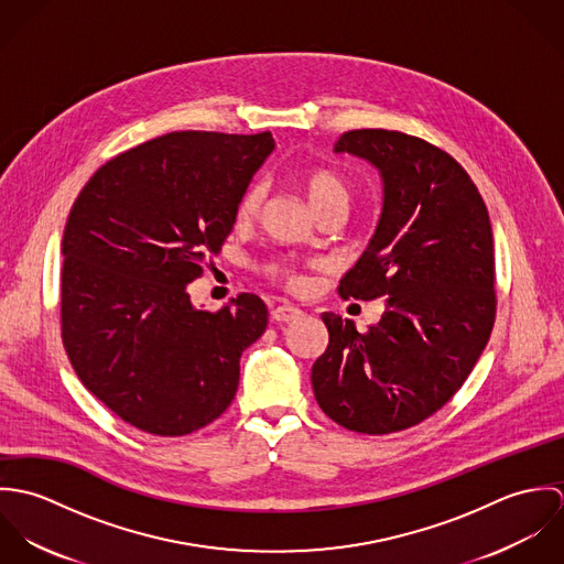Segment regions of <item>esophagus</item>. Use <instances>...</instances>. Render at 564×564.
<instances>
[{
  "mask_svg": "<svg viewBox=\"0 0 564 564\" xmlns=\"http://www.w3.org/2000/svg\"><path fill=\"white\" fill-rule=\"evenodd\" d=\"M302 315H304V313H302L297 306H291V304H282V306H275V308L271 311V317L280 323L295 322V319H300Z\"/></svg>",
  "mask_w": 564,
  "mask_h": 564,
  "instance_id": "1",
  "label": "esophagus"
}]
</instances>
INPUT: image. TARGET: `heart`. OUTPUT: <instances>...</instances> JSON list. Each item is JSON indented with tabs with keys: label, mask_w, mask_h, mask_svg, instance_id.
I'll return each instance as SVG.
<instances>
[{
	"label": "heart",
	"mask_w": 564,
	"mask_h": 564,
	"mask_svg": "<svg viewBox=\"0 0 564 564\" xmlns=\"http://www.w3.org/2000/svg\"><path fill=\"white\" fill-rule=\"evenodd\" d=\"M264 193H267V188H264L262 182H256V184H251L245 191L241 204H239V217L241 219H249V217H253L260 210V206L264 202ZM306 195H308V202H311L315 213L325 204H329V202H349L347 184L336 173H332V171H315V173H311L308 180H306ZM271 273L284 278L291 284L297 282L295 273L289 267L273 264Z\"/></svg>",
	"instance_id": "b5f03b06"
}]
</instances>
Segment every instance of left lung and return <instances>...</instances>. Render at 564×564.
I'll return each instance as SVG.
<instances>
[{"instance_id":"obj_1","label":"left lung","mask_w":564,"mask_h":564,"mask_svg":"<svg viewBox=\"0 0 564 564\" xmlns=\"http://www.w3.org/2000/svg\"><path fill=\"white\" fill-rule=\"evenodd\" d=\"M334 154L373 164L382 213L347 300H384L367 332L323 313L327 349L313 365L323 412L360 434L421 423L463 387L495 322L492 230L482 195L447 152L393 130H351Z\"/></svg>"}]
</instances>
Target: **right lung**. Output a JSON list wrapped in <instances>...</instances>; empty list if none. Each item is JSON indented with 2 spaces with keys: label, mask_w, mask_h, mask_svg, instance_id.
Wrapping results in <instances>:
<instances>
[{
  "label": "right lung",
  "mask_w": 564,
  "mask_h": 564,
  "mask_svg": "<svg viewBox=\"0 0 564 564\" xmlns=\"http://www.w3.org/2000/svg\"><path fill=\"white\" fill-rule=\"evenodd\" d=\"M271 132H171L106 162L63 235V343L82 384L130 425L184 436L237 395L241 354L267 329L258 295L217 313L186 286L232 232Z\"/></svg>",
  "instance_id": "obj_1"
}]
</instances>
